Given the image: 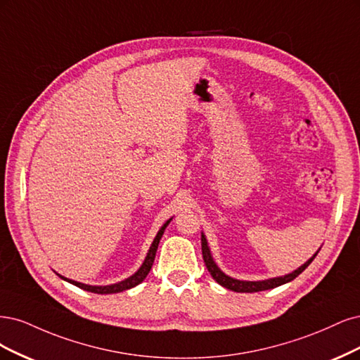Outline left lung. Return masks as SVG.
Here are the masks:
<instances>
[{"mask_svg": "<svg viewBox=\"0 0 360 360\" xmlns=\"http://www.w3.org/2000/svg\"><path fill=\"white\" fill-rule=\"evenodd\" d=\"M319 252V251H317ZM317 252L312 256L305 264L300 266L299 269H296L295 272L288 274V275H284V276H278V278H271V280H264V281H239V280H235V278H230L227 276L224 272H221L218 269V266L215 264V262L212 260L211 257V251L210 248H207V242H206V238L205 235L202 233V254H203V260H205V264L207 271H210L211 276L214 278V280L219 284L223 285L229 290H231V292H238V293H254V292H263V290H269V288H274V287H278L281 284H285L288 281L295 280V278L302 274L309 263L316 259Z\"/></svg>", "mask_w": 360, "mask_h": 360, "instance_id": "1", "label": "left lung"}]
</instances>
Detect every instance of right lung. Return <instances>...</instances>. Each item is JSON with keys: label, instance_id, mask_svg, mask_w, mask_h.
Returning a JSON list of instances; mask_svg holds the SVG:
<instances>
[{"label": "right lung", "instance_id": "obj_1", "mask_svg": "<svg viewBox=\"0 0 360 360\" xmlns=\"http://www.w3.org/2000/svg\"><path fill=\"white\" fill-rule=\"evenodd\" d=\"M170 219H172V218H170ZM170 219H169V221L165 223L163 227L160 229V231H158L155 239H154V242H153V245H150V248H149V251H148V256H146L143 264L141 266V269H139L134 275H131L130 278H127V280H124V281H121V283H118V284H112V285H88V284H82V283H77V281H73V280H68V278H64V276H61V275H60V276L63 278V280H65V281H68V283H72V284L77 285L79 288H84V290H86V292L98 293V295L120 293V292H124V290H129V288H131V287H134V285H137V284H141V283L145 280V278H146V275L149 274L150 268H153V263H154V260H155V254H157V248H158L160 239H161V236H163L166 227H167L169 223H170Z\"/></svg>", "mask_w": 360, "mask_h": 360}]
</instances>
